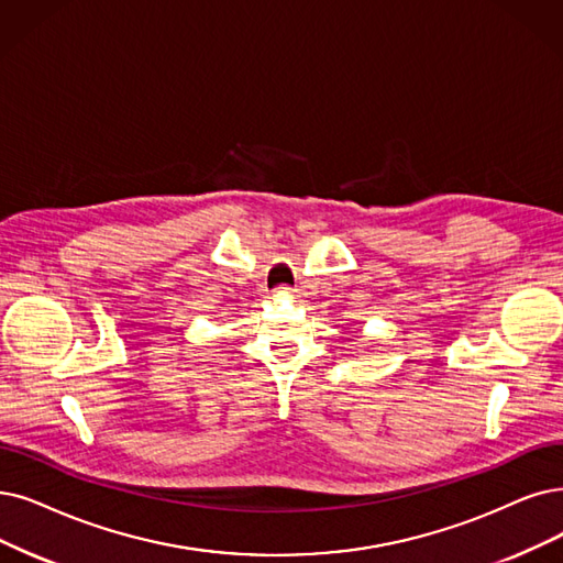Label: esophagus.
Wrapping results in <instances>:
<instances>
[{"label":"esophagus","instance_id":"1","mask_svg":"<svg viewBox=\"0 0 563 563\" xmlns=\"http://www.w3.org/2000/svg\"><path fill=\"white\" fill-rule=\"evenodd\" d=\"M288 294H290V288H286V286L277 288V296H288Z\"/></svg>","mask_w":563,"mask_h":563}]
</instances>
